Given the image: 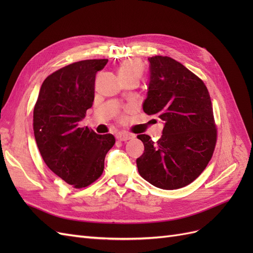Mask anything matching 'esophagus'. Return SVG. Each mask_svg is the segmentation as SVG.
<instances>
[{
  "instance_id": "34e87169",
  "label": "esophagus",
  "mask_w": 253,
  "mask_h": 253,
  "mask_svg": "<svg viewBox=\"0 0 253 253\" xmlns=\"http://www.w3.org/2000/svg\"><path fill=\"white\" fill-rule=\"evenodd\" d=\"M132 137H133V136H132L131 134L124 133V132H119V133H117V135H116V138H117L118 140H120V141H126V140H128V139H131Z\"/></svg>"
}]
</instances>
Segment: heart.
Instances as JSON below:
<instances>
[{
    "mask_svg": "<svg viewBox=\"0 0 253 253\" xmlns=\"http://www.w3.org/2000/svg\"><path fill=\"white\" fill-rule=\"evenodd\" d=\"M143 73V66L139 60L129 58L125 60L118 67V76L120 80L136 78L139 79Z\"/></svg>",
    "mask_w": 253,
    "mask_h": 253,
    "instance_id": "b5f03b06",
    "label": "heart"
}]
</instances>
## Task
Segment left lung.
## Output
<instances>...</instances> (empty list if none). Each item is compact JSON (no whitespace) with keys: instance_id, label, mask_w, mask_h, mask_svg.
I'll use <instances>...</instances> for the list:
<instances>
[{"instance_id":"1","label":"left lung","mask_w":253,"mask_h":253,"mask_svg":"<svg viewBox=\"0 0 253 253\" xmlns=\"http://www.w3.org/2000/svg\"><path fill=\"white\" fill-rule=\"evenodd\" d=\"M150 84L143 112L165 121L154 142L138 135L144 153L136 164L142 178L164 190L188 186L206 169L215 149L217 128L204 81L167 56L149 58Z\"/></svg>"}]
</instances>
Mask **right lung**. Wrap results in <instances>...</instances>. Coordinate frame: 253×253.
Here are the masks:
<instances>
[{
	"mask_svg": "<svg viewBox=\"0 0 253 253\" xmlns=\"http://www.w3.org/2000/svg\"><path fill=\"white\" fill-rule=\"evenodd\" d=\"M108 59L82 60L53 72L42 83L34 109L35 138L44 163L76 189L102 175L112 134L79 126L95 97V79Z\"/></svg>",
	"mask_w": 253,
	"mask_h": 253,
	"instance_id": "add662e5",
	"label": "right lung"
}]
</instances>
